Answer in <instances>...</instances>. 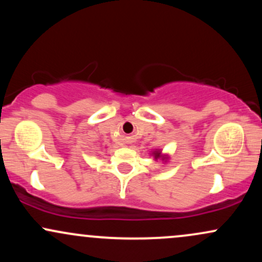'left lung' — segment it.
Instances as JSON below:
<instances>
[{
	"label": "left lung",
	"instance_id": "1",
	"mask_svg": "<svg viewBox=\"0 0 262 262\" xmlns=\"http://www.w3.org/2000/svg\"><path fill=\"white\" fill-rule=\"evenodd\" d=\"M154 155H155V158H159V156H160V152H159V151H155V152H154Z\"/></svg>",
	"mask_w": 262,
	"mask_h": 262
}]
</instances>
